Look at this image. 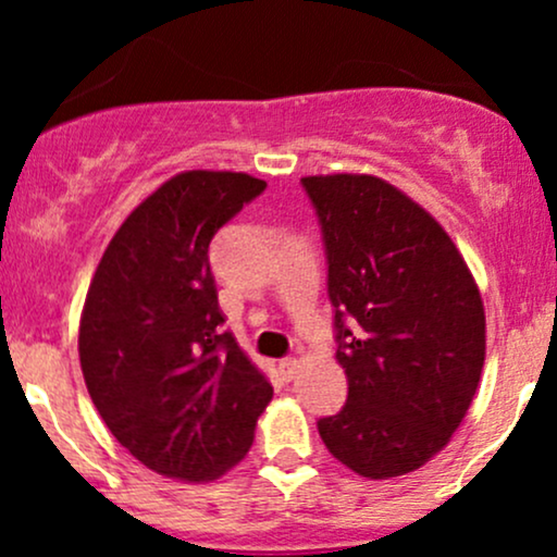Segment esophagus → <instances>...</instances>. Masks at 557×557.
<instances>
[{
  "instance_id": "esophagus-1",
  "label": "esophagus",
  "mask_w": 557,
  "mask_h": 557,
  "mask_svg": "<svg viewBox=\"0 0 557 557\" xmlns=\"http://www.w3.org/2000/svg\"><path fill=\"white\" fill-rule=\"evenodd\" d=\"M298 369H300V363L296 359H283V361H280V374H283L285 380H293V376L298 374Z\"/></svg>"
}]
</instances>
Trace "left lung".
Wrapping results in <instances>:
<instances>
[{"label":"left lung","instance_id":"obj_1","mask_svg":"<svg viewBox=\"0 0 557 557\" xmlns=\"http://www.w3.org/2000/svg\"><path fill=\"white\" fill-rule=\"evenodd\" d=\"M300 183L322 225L348 376V403L319 419V437L356 474L403 476L450 443L474 400L482 296L443 225L395 185L354 172Z\"/></svg>","mask_w":557,"mask_h":557}]
</instances>
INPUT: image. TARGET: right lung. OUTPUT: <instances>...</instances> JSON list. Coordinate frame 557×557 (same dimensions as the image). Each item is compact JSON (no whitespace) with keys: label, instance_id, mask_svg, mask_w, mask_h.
I'll list each match as a JSON object with an SVG mask.
<instances>
[{"label":"right lung","instance_id":"obj_1","mask_svg":"<svg viewBox=\"0 0 557 557\" xmlns=\"http://www.w3.org/2000/svg\"><path fill=\"white\" fill-rule=\"evenodd\" d=\"M267 188L246 172L188 170L120 225L78 332L96 411L146 469L214 482L246 458L272 385L230 332L209 267L214 233Z\"/></svg>","mask_w":557,"mask_h":557}]
</instances>
